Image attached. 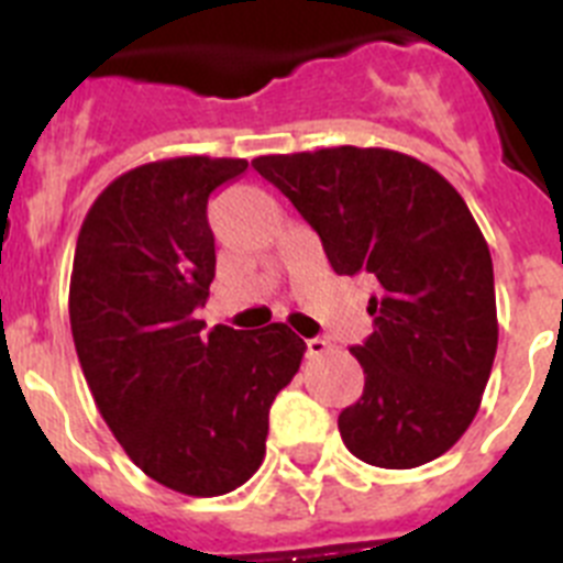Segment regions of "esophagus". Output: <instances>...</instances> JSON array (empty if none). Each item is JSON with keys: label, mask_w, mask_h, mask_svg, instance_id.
Returning <instances> with one entry per match:
<instances>
[{"label": "esophagus", "mask_w": 563, "mask_h": 563, "mask_svg": "<svg viewBox=\"0 0 563 563\" xmlns=\"http://www.w3.org/2000/svg\"><path fill=\"white\" fill-rule=\"evenodd\" d=\"M330 350V343L324 338H307V357H321Z\"/></svg>", "instance_id": "1"}]
</instances>
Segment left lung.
<instances>
[{"label": "left lung", "instance_id": "obj_1", "mask_svg": "<svg viewBox=\"0 0 563 563\" xmlns=\"http://www.w3.org/2000/svg\"><path fill=\"white\" fill-rule=\"evenodd\" d=\"M321 236L338 276H363L372 332L352 355L363 395L343 445L377 467L437 460L467 431L496 357L494 262L456 188L391 148L335 146L253 161Z\"/></svg>", "mask_w": 563, "mask_h": 563}]
</instances>
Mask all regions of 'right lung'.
Wrapping results in <instances>:
<instances>
[{
  "label": "right lung",
  "instance_id": "obj_1",
  "mask_svg": "<svg viewBox=\"0 0 563 563\" xmlns=\"http://www.w3.org/2000/svg\"><path fill=\"white\" fill-rule=\"evenodd\" d=\"M233 157H174L101 191L69 278V327L96 406L129 460L186 496H222L265 460L267 415L307 343L287 324L206 332L217 253L208 197Z\"/></svg>",
  "mask_w": 563,
  "mask_h": 563
}]
</instances>
